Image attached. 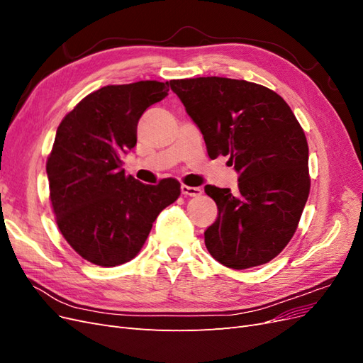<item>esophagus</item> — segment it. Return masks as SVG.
Here are the masks:
<instances>
[{
  "label": "esophagus",
  "instance_id": "esophagus-1",
  "mask_svg": "<svg viewBox=\"0 0 363 363\" xmlns=\"http://www.w3.org/2000/svg\"><path fill=\"white\" fill-rule=\"evenodd\" d=\"M180 191L184 196H199L203 194L201 188H196V186H186V184H182Z\"/></svg>",
  "mask_w": 363,
  "mask_h": 363
}]
</instances>
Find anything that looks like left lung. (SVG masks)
<instances>
[{
  "label": "left lung",
  "mask_w": 363,
  "mask_h": 363,
  "mask_svg": "<svg viewBox=\"0 0 363 363\" xmlns=\"http://www.w3.org/2000/svg\"><path fill=\"white\" fill-rule=\"evenodd\" d=\"M203 133L211 159L228 156L238 191L207 184L218 206L204 232L212 257L233 269L268 263L294 236L311 191L309 147L283 98L265 86L224 77L171 80Z\"/></svg>",
  "instance_id": "8db88e82"
}]
</instances>
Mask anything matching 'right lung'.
<instances>
[{
	"mask_svg": "<svg viewBox=\"0 0 363 363\" xmlns=\"http://www.w3.org/2000/svg\"><path fill=\"white\" fill-rule=\"evenodd\" d=\"M168 91V82L156 80L104 86L57 127L47 160L51 206L67 242L95 265L133 259L157 215L180 196L175 179L144 184L123 169L142 113Z\"/></svg>",
	"mask_w": 363,
	"mask_h": 363,
	"instance_id": "1",
	"label": "right lung"
}]
</instances>
